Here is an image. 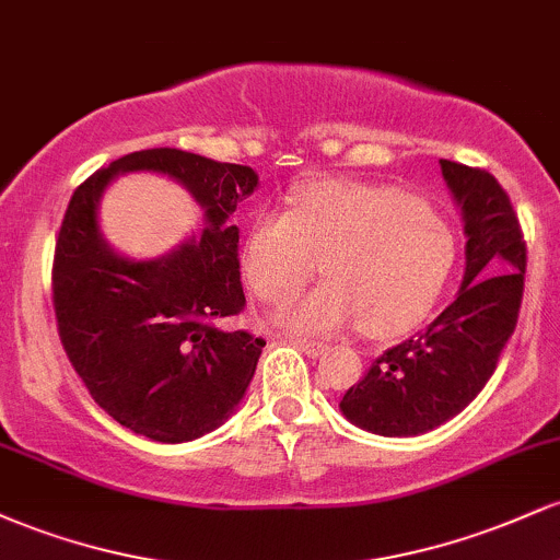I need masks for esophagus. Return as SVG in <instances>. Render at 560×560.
Listing matches in <instances>:
<instances>
[{"label":"esophagus","instance_id":"esophagus-1","mask_svg":"<svg viewBox=\"0 0 560 560\" xmlns=\"http://www.w3.org/2000/svg\"><path fill=\"white\" fill-rule=\"evenodd\" d=\"M292 345L298 347V350L305 352L307 358H318L329 350V347H326L324 342H316V339H292Z\"/></svg>","mask_w":560,"mask_h":560}]
</instances>
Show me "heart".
I'll list each match as a JSON object with an SVG mask.
<instances>
[{"instance_id":"b5f03b06","label":"heart","mask_w":560,"mask_h":560,"mask_svg":"<svg viewBox=\"0 0 560 560\" xmlns=\"http://www.w3.org/2000/svg\"><path fill=\"white\" fill-rule=\"evenodd\" d=\"M320 262L329 281L276 320L305 334L361 320L369 337L389 339L432 311L453 262V236L427 202L363 182L305 184L292 210L262 213L244 236V273L266 302L292 300Z\"/></svg>"}]
</instances>
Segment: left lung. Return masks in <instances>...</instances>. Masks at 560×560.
Segmentation results:
<instances>
[{
  "label": "left lung",
  "mask_w": 560,
  "mask_h": 560,
  "mask_svg": "<svg viewBox=\"0 0 560 560\" xmlns=\"http://www.w3.org/2000/svg\"><path fill=\"white\" fill-rule=\"evenodd\" d=\"M440 168L464 218V281L419 337L389 347L345 392V419L378 436H419L458 416L490 382L522 307L526 244L505 189L453 160Z\"/></svg>",
  "instance_id": "1"
}]
</instances>
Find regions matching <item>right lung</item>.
<instances>
[{
	"label": "right lung",
	"instance_id": "right-lung-1",
	"mask_svg": "<svg viewBox=\"0 0 560 560\" xmlns=\"http://www.w3.org/2000/svg\"><path fill=\"white\" fill-rule=\"evenodd\" d=\"M124 172L182 183L206 229L163 259L115 254L95 213ZM255 189L249 165L158 147L113 160L70 197L52 268L57 331L94 402L133 434L168 445L197 440L234 413L253 382L266 342L218 320L244 307L240 229L229 218Z\"/></svg>",
	"mask_w": 560,
	"mask_h": 560
}]
</instances>
